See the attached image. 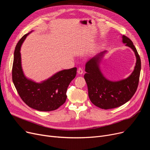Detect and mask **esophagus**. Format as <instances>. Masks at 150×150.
Returning a JSON list of instances; mask_svg holds the SVG:
<instances>
[{"label":"esophagus","instance_id":"34e87169","mask_svg":"<svg viewBox=\"0 0 150 150\" xmlns=\"http://www.w3.org/2000/svg\"><path fill=\"white\" fill-rule=\"evenodd\" d=\"M83 70L81 67L78 68V74L81 75V74H83Z\"/></svg>","mask_w":150,"mask_h":150}]
</instances>
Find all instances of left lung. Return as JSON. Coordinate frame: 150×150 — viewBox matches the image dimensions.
<instances>
[{"mask_svg": "<svg viewBox=\"0 0 150 150\" xmlns=\"http://www.w3.org/2000/svg\"><path fill=\"white\" fill-rule=\"evenodd\" d=\"M122 42L130 47L136 57L134 69L127 78L111 81L102 74L100 64L106 50L89 59L85 66L86 74L84 77L88 85L89 99L94 105L101 109H112L124 105L132 97L137 88L141 70L140 58L129 38L123 35Z\"/></svg>", "mask_w": 150, "mask_h": 150, "instance_id": "1", "label": "left lung"}]
</instances>
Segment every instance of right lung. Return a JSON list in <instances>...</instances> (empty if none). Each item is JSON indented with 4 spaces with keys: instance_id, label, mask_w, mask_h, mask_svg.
<instances>
[{
    "instance_id": "add662e5",
    "label": "right lung",
    "mask_w": 150,
    "mask_h": 150,
    "mask_svg": "<svg viewBox=\"0 0 150 150\" xmlns=\"http://www.w3.org/2000/svg\"><path fill=\"white\" fill-rule=\"evenodd\" d=\"M23 36L16 46L12 69V79L19 95L29 107L39 111H51L65 103L67 88L76 74V68L58 72L41 83L27 78L21 64V47L26 37Z\"/></svg>"
}]
</instances>
